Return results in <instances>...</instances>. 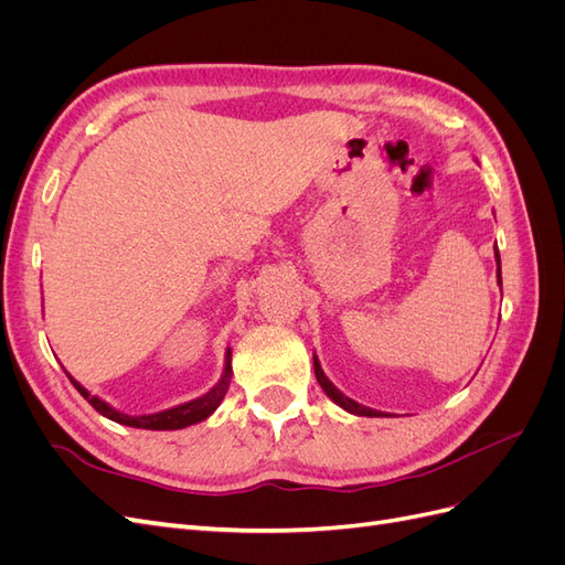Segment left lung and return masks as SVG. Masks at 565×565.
I'll list each match as a JSON object with an SVG mask.
<instances>
[{
    "mask_svg": "<svg viewBox=\"0 0 565 565\" xmlns=\"http://www.w3.org/2000/svg\"><path fill=\"white\" fill-rule=\"evenodd\" d=\"M494 262H498V285H502V266H500V252H498V247H494ZM313 370H316V380H318V384L322 386V391L328 393V398L334 401L341 409H347V413L358 415V417H386V413H380V409H372V407H367V405L355 403L353 398L347 396V393H341V391L328 380V374L322 372L318 355H313Z\"/></svg>",
    "mask_w": 565,
    "mask_h": 565,
    "instance_id": "1",
    "label": "left lung"
}]
</instances>
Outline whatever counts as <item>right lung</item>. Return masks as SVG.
I'll return each mask as SVG.
<instances>
[{"instance_id":"add662e5","label":"right lung","mask_w":565,"mask_h":565,"mask_svg":"<svg viewBox=\"0 0 565 565\" xmlns=\"http://www.w3.org/2000/svg\"><path fill=\"white\" fill-rule=\"evenodd\" d=\"M231 358H233V351L231 347L226 349V355H224V372H221V380L207 391L202 393L200 398H193L188 403H181V405H174L169 409H160V413H150V415H127V413H119L117 407H113L110 403H106L104 398L98 396H92V393L84 388L73 374H67L71 377L73 386L82 393L84 401H87L96 413H100L104 417L117 422V424H125V426H134V429H148V431H174V429H185V426L191 424H198V422H204L210 415H214V409L221 405V401H224L226 391H228V384H231V377H233V367H231Z\"/></svg>"}]
</instances>
